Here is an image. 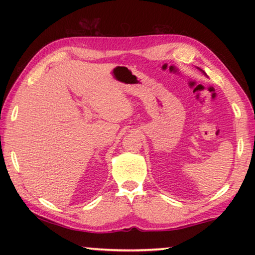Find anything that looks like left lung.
<instances>
[{"label": "left lung", "mask_w": 255, "mask_h": 255, "mask_svg": "<svg viewBox=\"0 0 255 255\" xmlns=\"http://www.w3.org/2000/svg\"><path fill=\"white\" fill-rule=\"evenodd\" d=\"M197 68H198V70H199L200 72H202V74H204V75H206V73H205L204 71H202V70H201V68H199V67H197ZM206 76H207V75H206Z\"/></svg>", "instance_id": "1"}]
</instances>
